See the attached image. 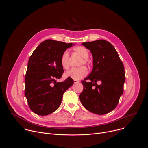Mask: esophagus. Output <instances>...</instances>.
Listing matches in <instances>:
<instances>
[{
    "label": "esophagus",
    "mask_w": 148,
    "mask_h": 148,
    "mask_svg": "<svg viewBox=\"0 0 148 148\" xmlns=\"http://www.w3.org/2000/svg\"><path fill=\"white\" fill-rule=\"evenodd\" d=\"M79 82V80H77V79H74V84H77V83H78Z\"/></svg>",
    "instance_id": "34e87169"
}]
</instances>
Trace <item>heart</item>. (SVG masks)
Instances as JSON below:
<instances>
[{
  "label": "heart",
  "mask_w": 148,
  "mask_h": 148,
  "mask_svg": "<svg viewBox=\"0 0 148 148\" xmlns=\"http://www.w3.org/2000/svg\"><path fill=\"white\" fill-rule=\"evenodd\" d=\"M74 51L75 53L78 54L82 57V60L80 61L79 66L86 65L89 66L90 64V60L88 58L89 56L88 50L83 46H77L74 49ZM60 63L62 67L64 70H68L70 68V55L69 52L66 50L63 52L61 56ZM88 74L87 69L84 66L79 68L73 69L67 71L66 73L67 77H70L73 79H80L85 77Z\"/></svg>",
  "instance_id": "obj_1"
}]
</instances>
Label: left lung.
Listing matches in <instances>:
<instances>
[{"label":"left lung","mask_w":148,"mask_h":148,"mask_svg":"<svg viewBox=\"0 0 148 148\" xmlns=\"http://www.w3.org/2000/svg\"><path fill=\"white\" fill-rule=\"evenodd\" d=\"M92 53L93 69L81 81L84 86L79 95L81 103L88 111L104 115L114 110L123 92L124 66L114 47L110 42L98 40L82 43ZM90 80L88 83L87 80ZM101 84L98 85L97 81Z\"/></svg>","instance_id":"obj_1"}]
</instances>
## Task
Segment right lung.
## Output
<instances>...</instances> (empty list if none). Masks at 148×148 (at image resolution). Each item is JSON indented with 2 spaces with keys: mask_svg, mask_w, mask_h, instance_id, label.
Instances as JSON below:
<instances>
[{
  "mask_svg": "<svg viewBox=\"0 0 148 148\" xmlns=\"http://www.w3.org/2000/svg\"><path fill=\"white\" fill-rule=\"evenodd\" d=\"M73 45L46 40L30 57L25 75V94L30 110L36 114L45 116L54 112L60 107L63 94L74 84L70 77L61 82L56 81L64 73L61 56Z\"/></svg>",
  "mask_w": 148,
  "mask_h": 148,
  "instance_id": "obj_1",
  "label": "right lung"
}]
</instances>
